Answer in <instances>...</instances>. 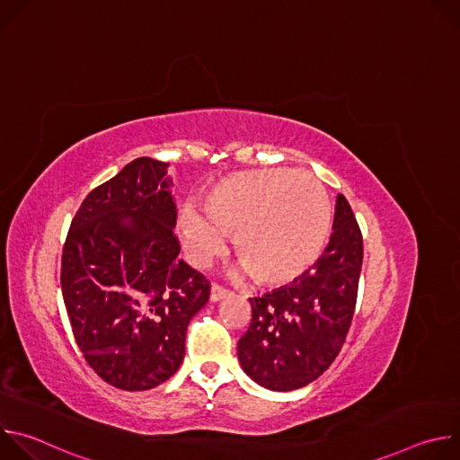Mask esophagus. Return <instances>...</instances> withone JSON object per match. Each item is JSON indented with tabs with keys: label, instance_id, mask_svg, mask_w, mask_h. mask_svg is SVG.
<instances>
[{
	"label": "esophagus",
	"instance_id": "esophagus-1",
	"mask_svg": "<svg viewBox=\"0 0 460 460\" xmlns=\"http://www.w3.org/2000/svg\"><path fill=\"white\" fill-rule=\"evenodd\" d=\"M227 295H229V289H227V288H224V286L218 284V282H213V284H211V300H213V302L222 300V298L227 296Z\"/></svg>",
	"mask_w": 460,
	"mask_h": 460
}]
</instances>
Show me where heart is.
I'll return each instance as SVG.
<instances>
[{"mask_svg": "<svg viewBox=\"0 0 460 460\" xmlns=\"http://www.w3.org/2000/svg\"><path fill=\"white\" fill-rule=\"evenodd\" d=\"M178 227L194 261L204 264L233 234L236 256L252 280L286 284L325 245L332 206L323 185L307 172L243 171L217 181L204 196L202 211H183Z\"/></svg>", "mask_w": 460, "mask_h": 460, "instance_id": "b5f03b06", "label": "heart"}]
</instances>
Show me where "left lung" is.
Returning a JSON list of instances; mask_svg holds the SVG:
<instances>
[{
  "label": "left lung",
  "mask_w": 460,
  "mask_h": 460,
  "mask_svg": "<svg viewBox=\"0 0 460 460\" xmlns=\"http://www.w3.org/2000/svg\"><path fill=\"white\" fill-rule=\"evenodd\" d=\"M364 243L344 194L337 196L330 245L291 286L249 298L251 322L238 341L243 371L273 391L316 380L339 357L357 305Z\"/></svg>",
  "instance_id": "1"
}]
</instances>
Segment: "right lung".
<instances>
[{
	"instance_id": "add662e5",
	"label": "right lung",
	"mask_w": 460,
	"mask_h": 460,
	"mask_svg": "<svg viewBox=\"0 0 460 460\" xmlns=\"http://www.w3.org/2000/svg\"><path fill=\"white\" fill-rule=\"evenodd\" d=\"M167 164L137 158L93 189L61 252V293L87 364L107 384L146 391L185 355L189 320L209 280L180 254Z\"/></svg>"
}]
</instances>
